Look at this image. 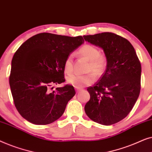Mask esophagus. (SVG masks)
<instances>
[{
    "instance_id": "esophagus-1",
    "label": "esophagus",
    "mask_w": 152,
    "mask_h": 152,
    "mask_svg": "<svg viewBox=\"0 0 152 152\" xmlns=\"http://www.w3.org/2000/svg\"><path fill=\"white\" fill-rule=\"evenodd\" d=\"M76 91H77V92L78 93V92H80V91L81 90H80V89H77V88H76Z\"/></svg>"
}]
</instances>
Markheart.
I'll list each match as a JSON object with an SVG mask.
<instances>
[{
  "label": "heart",
  "instance_id": "1",
  "mask_svg": "<svg viewBox=\"0 0 152 152\" xmlns=\"http://www.w3.org/2000/svg\"><path fill=\"white\" fill-rule=\"evenodd\" d=\"M79 53L89 60L87 72H94L96 76H100L104 72L107 66V58L104 54L99 53L97 48L91 44H84L79 49ZM64 70L67 74L73 70V59L71 55H68L64 61ZM66 81L69 84L80 88L92 84L95 81V75L92 72L86 75L75 73L68 75Z\"/></svg>",
  "mask_w": 152,
  "mask_h": 152
}]
</instances>
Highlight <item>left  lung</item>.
<instances>
[{
  "mask_svg": "<svg viewBox=\"0 0 152 152\" xmlns=\"http://www.w3.org/2000/svg\"><path fill=\"white\" fill-rule=\"evenodd\" d=\"M103 49L107 66L99 80L87 88L90 99L84 107L93 121L111 125L126 118L140 91L141 64L127 39L112 32L84 36Z\"/></svg>",
  "mask_w": 152,
  "mask_h": 152,
  "instance_id": "1",
  "label": "left lung"
}]
</instances>
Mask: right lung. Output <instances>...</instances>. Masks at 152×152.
<instances>
[{"mask_svg": "<svg viewBox=\"0 0 152 152\" xmlns=\"http://www.w3.org/2000/svg\"><path fill=\"white\" fill-rule=\"evenodd\" d=\"M84 41L82 36L43 32L18 48L12 60L10 86L14 105L23 118L45 125L63 115L68 102L75 95L74 87L66 84L53 91L49 88L65 82L64 61Z\"/></svg>", "mask_w": 152, "mask_h": 152, "instance_id": "1", "label": "right lung"}]
</instances>
